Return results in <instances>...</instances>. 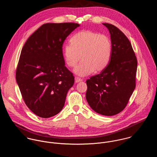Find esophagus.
I'll return each instance as SVG.
<instances>
[{"mask_svg": "<svg viewBox=\"0 0 157 157\" xmlns=\"http://www.w3.org/2000/svg\"><path fill=\"white\" fill-rule=\"evenodd\" d=\"M82 80H83L82 78H80V77H75V83H78L80 82H82Z\"/></svg>", "mask_w": 157, "mask_h": 157, "instance_id": "34e87169", "label": "esophagus"}]
</instances>
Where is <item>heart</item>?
<instances>
[{"instance_id":"obj_1","label":"heart","mask_w":157,"mask_h":157,"mask_svg":"<svg viewBox=\"0 0 157 157\" xmlns=\"http://www.w3.org/2000/svg\"><path fill=\"white\" fill-rule=\"evenodd\" d=\"M71 45H65L63 54L67 67H74L81 59L82 61L75 67L74 72L80 76H85L94 71H102L108 64L112 46L110 38L103 34L90 30H82L70 39Z\"/></svg>"}]
</instances>
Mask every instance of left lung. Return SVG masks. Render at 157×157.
Masks as SVG:
<instances>
[{"instance_id":"8db88e82","label":"left lung","mask_w":157,"mask_h":157,"mask_svg":"<svg viewBox=\"0 0 157 157\" xmlns=\"http://www.w3.org/2000/svg\"><path fill=\"white\" fill-rule=\"evenodd\" d=\"M103 24L111 34L112 54L101 72L86 80V98L95 112L112 116L125 108L134 90L137 59L124 34L112 24Z\"/></svg>"}]
</instances>
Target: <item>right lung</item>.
<instances>
[{"instance_id":"right-lung-1","label":"right lung","mask_w":157,"mask_h":157,"mask_svg":"<svg viewBox=\"0 0 157 157\" xmlns=\"http://www.w3.org/2000/svg\"><path fill=\"white\" fill-rule=\"evenodd\" d=\"M75 23H45L23 46L16 81L28 108L37 116L49 118L63 109L73 74L65 65L62 46L79 26Z\"/></svg>"}]
</instances>
